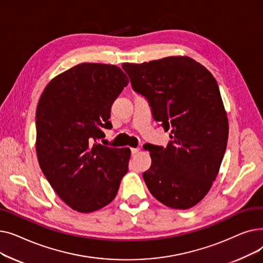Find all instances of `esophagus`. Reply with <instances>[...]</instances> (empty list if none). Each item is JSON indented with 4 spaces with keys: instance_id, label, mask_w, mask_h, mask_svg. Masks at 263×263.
<instances>
[{
    "instance_id": "34e87169",
    "label": "esophagus",
    "mask_w": 263,
    "mask_h": 263,
    "mask_svg": "<svg viewBox=\"0 0 263 263\" xmlns=\"http://www.w3.org/2000/svg\"><path fill=\"white\" fill-rule=\"evenodd\" d=\"M140 150H141V148H140V147H136V148H131V154H132V155H135V154L139 153Z\"/></svg>"
}]
</instances>
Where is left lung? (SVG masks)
<instances>
[{
  "mask_svg": "<svg viewBox=\"0 0 263 263\" xmlns=\"http://www.w3.org/2000/svg\"><path fill=\"white\" fill-rule=\"evenodd\" d=\"M135 92L145 97L155 120L171 130L166 147L144 145L151 166L145 183L159 201L189 209L209 192L223 161L228 119L216 80L187 57L122 64Z\"/></svg>",
  "mask_w": 263,
  "mask_h": 263,
  "instance_id": "obj_1",
  "label": "left lung"
}]
</instances>
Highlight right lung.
I'll use <instances>...</instances> for the list:
<instances>
[{
    "label": "right lung",
    "instance_id": "add662e5",
    "mask_svg": "<svg viewBox=\"0 0 263 263\" xmlns=\"http://www.w3.org/2000/svg\"><path fill=\"white\" fill-rule=\"evenodd\" d=\"M129 79L114 65L84 63L54 78L36 110L39 166L71 209L89 213L112 201L128 172L129 148L97 143Z\"/></svg>",
    "mask_w": 263,
    "mask_h": 263
}]
</instances>
